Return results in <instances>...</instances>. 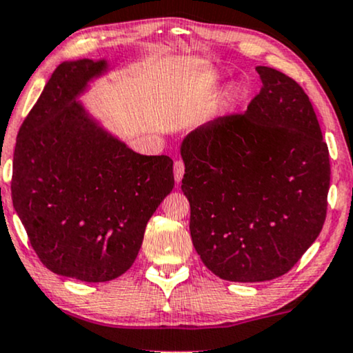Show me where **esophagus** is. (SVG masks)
Returning <instances> with one entry per match:
<instances>
[{"label": "esophagus", "instance_id": "esophagus-1", "mask_svg": "<svg viewBox=\"0 0 353 353\" xmlns=\"http://www.w3.org/2000/svg\"><path fill=\"white\" fill-rule=\"evenodd\" d=\"M183 174H185V165H183L182 160H177L174 163V179H176L177 183L182 181Z\"/></svg>", "mask_w": 353, "mask_h": 353}]
</instances>
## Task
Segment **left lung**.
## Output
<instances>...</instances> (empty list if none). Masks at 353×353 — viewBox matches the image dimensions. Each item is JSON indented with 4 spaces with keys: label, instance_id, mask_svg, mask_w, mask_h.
Returning a JSON list of instances; mask_svg holds the SVG:
<instances>
[{
    "label": "left lung",
    "instance_id": "obj_1",
    "mask_svg": "<svg viewBox=\"0 0 353 353\" xmlns=\"http://www.w3.org/2000/svg\"><path fill=\"white\" fill-rule=\"evenodd\" d=\"M262 88L183 139L182 192L193 246L222 280L290 272L323 228L330 152L309 96L291 77L256 67Z\"/></svg>",
    "mask_w": 353,
    "mask_h": 353
}]
</instances>
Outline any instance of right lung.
<instances>
[{
    "label": "right lung",
    "instance_id": "right-lung-1",
    "mask_svg": "<svg viewBox=\"0 0 353 353\" xmlns=\"http://www.w3.org/2000/svg\"><path fill=\"white\" fill-rule=\"evenodd\" d=\"M105 68L63 62L17 134L12 205L54 274L110 281L136 261L147 222L174 187L172 160L129 150L89 120L75 97Z\"/></svg>",
    "mask_w": 353,
    "mask_h": 353
}]
</instances>
